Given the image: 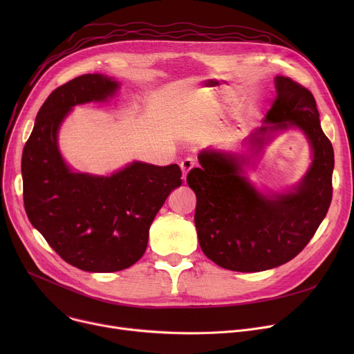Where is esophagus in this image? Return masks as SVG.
<instances>
[{"mask_svg":"<svg viewBox=\"0 0 354 354\" xmlns=\"http://www.w3.org/2000/svg\"><path fill=\"white\" fill-rule=\"evenodd\" d=\"M195 166H196V162H195V159H194V158H187V159H183V160L180 162L182 178H183V179H187L188 172L192 169V167H195Z\"/></svg>","mask_w":354,"mask_h":354,"instance_id":"1","label":"esophagus"}]
</instances>
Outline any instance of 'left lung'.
Segmentation results:
<instances>
[{"instance_id": "1", "label": "left lung", "mask_w": 354, "mask_h": 354, "mask_svg": "<svg viewBox=\"0 0 354 354\" xmlns=\"http://www.w3.org/2000/svg\"><path fill=\"white\" fill-rule=\"evenodd\" d=\"M275 90L266 124L245 140L251 155L203 151L198 156L201 167L187 176L196 195L199 245L211 261L231 271H266L299 255L320 227L333 196L334 152L320 126L314 96L284 76L275 77ZM290 127H299L309 139L310 169L287 193H259L243 175V165L272 133Z\"/></svg>"}]
</instances>
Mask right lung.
Wrapping results in <instances>:
<instances>
[{
    "mask_svg": "<svg viewBox=\"0 0 354 354\" xmlns=\"http://www.w3.org/2000/svg\"><path fill=\"white\" fill-rule=\"evenodd\" d=\"M118 88L103 74H83L55 88L37 113L21 159L32 227L66 263L90 272H115L139 261L156 214L182 185L176 163L133 162L110 176L76 174L66 165L57 146L64 118L76 104L107 100Z\"/></svg>",
    "mask_w": 354,
    "mask_h": 354,
    "instance_id": "right-lung-1",
    "label": "right lung"
}]
</instances>
